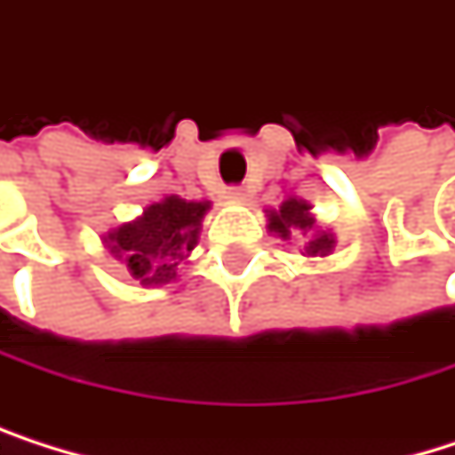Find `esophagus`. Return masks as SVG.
<instances>
[{
    "label": "esophagus",
    "mask_w": 455,
    "mask_h": 455,
    "mask_svg": "<svg viewBox=\"0 0 455 455\" xmlns=\"http://www.w3.org/2000/svg\"><path fill=\"white\" fill-rule=\"evenodd\" d=\"M225 198H228V201H243V198H246V190H243V188H228V190H225Z\"/></svg>",
    "instance_id": "esophagus-1"
}]
</instances>
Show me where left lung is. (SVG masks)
<instances>
[{
    "label": "left lung",
    "mask_w": 455,
    "mask_h": 455,
    "mask_svg": "<svg viewBox=\"0 0 455 455\" xmlns=\"http://www.w3.org/2000/svg\"><path fill=\"white\" fill-rule=\"evenodd\" d=\"M308 209H311L308 204L295 201V198L283 201L281 209H278L275 214H270V230H275V233H281V235H290V228H292V230H311V228H314V220H311ZM332 243H335V238H332L330 233H316V235H311L306 251H308L311 257H316V254H330Z\"/></svg>",
    "instance_id": "1"
}]
</instances>
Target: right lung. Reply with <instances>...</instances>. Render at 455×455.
<instances>
[{
	"label": "right lung",
	"mask_w": 455,
	"mask_h": 455,
	"mask_svg": "<svg viewBox=\"0 0 455 455\" xmlns=\"http://www.w3.org/2000/svg\"><path fill=\"white\" fill-rule=\"evenodd\" d=\"M206 209L209 204H190L174 196L152 204L144 217L109 233V249L141 283H168L198 243Z\"/></svg>",
	"instance_id": "right-lung-1"
}]
</instances>
